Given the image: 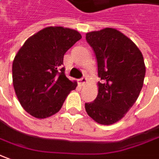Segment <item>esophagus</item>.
Wrapping results in <instances>:
<instances>
[{
  "label": "esophagus",
  "instance_id": "obj_1",
  "mask_svg": "<svg viewBox=\"0 0 159 159\" xmlns=\"http://www.w3.org/2000/svg\"><path fill=\"white\" fill-rule=\"evenodd\" d=\"M86 81H87L86 78L83 77L82 79H80V80H78V83H79V85H80V86H85V84L86 83Z\"/></svg>",
  "mask_w": 159,
  "mask_h": 159
}]
</instances>
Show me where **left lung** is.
I'll return each instance as SVG.
<instances>
[{"label":"left lung","mask_w":159,"mask_h":159,"mask_svg":"<svg viewBox=\"0 0 159 159\" xmlns=\"http://www.w3.org/2000/svg\"><path fill=\"white\" fill-rule=\"evenodd\" d=\"M98 63V95L86 103L87 114L101 125L119 121L136 102L145 75L143 54L131 39L121 32L106 27L86 33Z\"/></svg>","instance_id":"obj_1"}]
</instances>
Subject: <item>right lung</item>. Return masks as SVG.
I'll return each instance as SVG.
<instances>
[{
    "label": "right lung",
    "mask_w": 159,
    "mask_h": 159,
    "mask_svg": "<svg viewBox=\"0 0 159 159\" xmlns=\"http://www.w3.org/2000/svg\"><path fill=\"white\" fill-rule=\"evenodd\" d=\"M81 34L74 29L48 27L29 37L16 53L12 66L13 86L23 109L37 119L61 110L77 86L61 67L66 52Z\"/></svg>",
    "instance_id": "add662e5"
}]
</instances>
